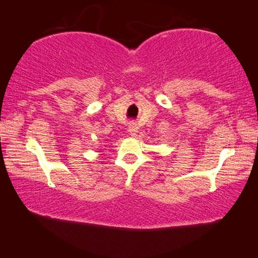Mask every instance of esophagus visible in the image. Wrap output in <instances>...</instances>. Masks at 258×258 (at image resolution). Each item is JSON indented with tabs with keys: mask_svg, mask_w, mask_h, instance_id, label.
Masks as SVG:
<instances>
[{
	"mask_svg": "<svg viewBox=\"0 0 258 258\" xmlns=\"http://www.w3.org/2000/svg\"><path fill=\"white\" fill-rule=\"evenodd\" d=\"M128 132L131 133V136L136 137L137 133L139 132V126H138L137 122H131L128 125Z\"/></svg>",
	"mask_w": 258,
	"mask_h": 258,
	"instance_id": "obj_1",
	"label": "esophagus"
}]
</instances>
